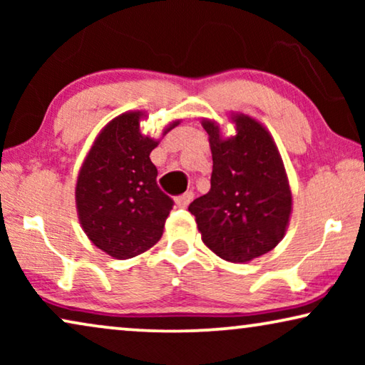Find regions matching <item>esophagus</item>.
<instances>
[{
    "label": "esophagus",
    "instance_id": "obj_1",
    "mask_svg": "<svg viewBox=\"0 0 365 365\" xmlns=\"http://www.w3.org/2000/svg\"><path fill=\"white\" fill-rule=\"evenodd\" d=\"M194 199V192L192 191H186L184 194H181V196L176 197V204L179 207H186L189 202H191Z\"/></svg>",
    "mask_w": 365,
    "mask_h": 365
}]
</instances>
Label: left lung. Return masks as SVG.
<instances>
[{
	"label": "left lung",
	"mask_w": 365,
	"mask_h": 365,
	"mask_svg": "<svg viewBox=\"0 0 365 365\" xmlns=\"http://www.w3.org/2000/svg\"><path fill=\"white\" fill-rule=\"evenodd\" d=\"M232 121L237 133L227 139L212 121H202L212 151L211 191L194 199L189 212L212 252L247 262L284 237L292 196L271 134L244 114Z\"/></svg>",
	"instance_id": "obj_1"
}]
</instances>
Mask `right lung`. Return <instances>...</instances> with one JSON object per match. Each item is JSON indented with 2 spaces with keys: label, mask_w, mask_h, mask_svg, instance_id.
<instances>
[{
  "label": "right lung",
  "mask_w": 365,
  "mask_h": 365,
  "mask_svg": "<svg viewBox=\"0 0 365 365\" xmlns=\"http://www.w3.org/2000/svg\"><path fill=\"white\" fill-rule=\"evenodd\" d=\"M139 118L141 113H124L103 129L76 184L84 232L116 259L134 257L154 246L174 206L159 189L158 169L149 159L158 141L143 136Z\"/></svg>",
  "instance_id": "obj_1"
}]
</instances>
